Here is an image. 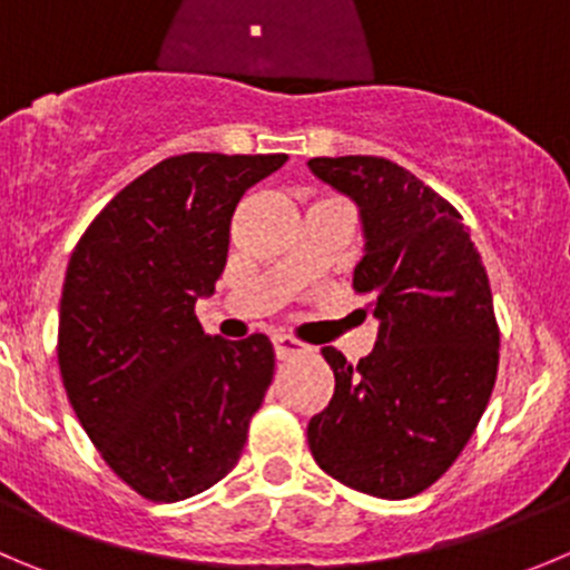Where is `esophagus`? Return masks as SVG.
<instances>
[{"label":"esophagus","mask_w":570,"mask_h":570,"mask_svg":"<svg viewBox=\"0 0 570 570\" xmlns=\"http://www.w3.org/2000/svg\"><path fill=\"white\" fill-rule=\"evenodd\" d=\"M273 347H275V356L278 358H292V356H301V353L312 351V347L303 345L301 340H295V336H286V334H275Z\"/></svg>","instance_id":"34e87169"}]
</instances>
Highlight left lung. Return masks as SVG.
Masks as SVG:
<instances>
[{"mask_svg": "<svg viewBox=\"0 0 570 570\" xmlns=\"http://www.w3.org/2000/svg\"><path fill=\"white\" fill-rule=\"evenodd\" d=\"M308 169L358 206L353 289L379 320L358 364L323 347L336 386L308 420V449L345 488L409 499L454 465L493 392L501 334L488 269L462 214L409 169L375 156Z\"/></svg>", "mask_w": 570, "mask_h": 570, "instance_id": "left-lung-1", "label": "left lung"}]
</instances>
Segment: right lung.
Segmentation results:
<instances>
[{"label": "right lung", "mask_w": 570, "mask_h": 570, "mask_svg": "<svg viewBox=\"0 0 570 570\" xmlns=\"http://www.w3.org/2000/svg\"><path fill=\"white\" fill-rule=\"evenodd\" d=\"M284 161L167 158L127 184L71 253L58 323L66 395L99 456L145 499L203 493L245 449L273 342L208 336L195 303L223 275L242 195Z\"/></svg>", "instance_id": "1"}]
</instances>
